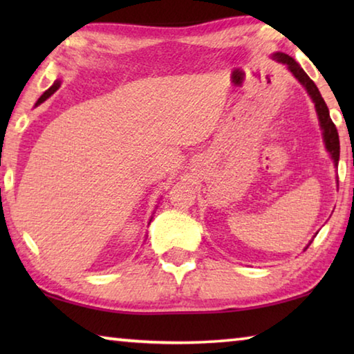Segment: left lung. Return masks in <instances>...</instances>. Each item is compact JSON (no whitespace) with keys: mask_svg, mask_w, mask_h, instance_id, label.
Masks as SVG:
<instances>
[{"mask_svg":"<svg viewBox=\"0 0 354 354\" xmlns=\"http://www.w3.org/2000/svg\"><path fill=\"white\" fill-rule=\"evenodd\" d=\"M273 57L277 59V61L287 64V67L292 71L293 75H295L297 80L303 84L304 87H306V91L309 92L310 98L315 103V109L317 113H319V120H320V127L323 129V137H325V145L328 148V151L331 153L335 165L339 162V153H340V147H339V134H337V129H335V124L333 123L331 117H329V111H328V106L325 103V100L322 98V95L319 92V88L314 84V81L310 80V77L306 75V71H304L299 65L293 61L290 56L284 55V53H277V55H273Z\"/></svg>","mask_w":354,"mask_h":354,"instance_id":"1","label":"left lung"}]
</instances>
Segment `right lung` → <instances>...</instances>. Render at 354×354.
Here are the masks:
<instances>
[{
	"instance_id": "add662e5",
	"label": "right lung",
	"mask_w": 354,
	"mask_h": 354,
	"mask_svg": "<svg viewBox=\"0 0 354 354\" xmlns=\"http://www.w3.org/2000/svg\"><path fill=\"white\" fill-rule=\"evenodd\" d=\"M59 86H61V82H59V81H56L55 84H53V86L50 87V88H48V91L44 93V95H41V97L39 98V101H37V104H40V103H44V101L48 98V97H51V95L53 93H55L56 91H57V88H59ZM37 104H35V106H37Z\"/></svg>"
}]
</instances>
